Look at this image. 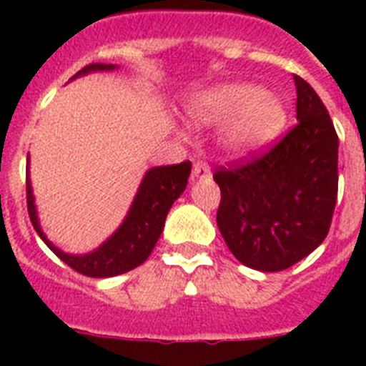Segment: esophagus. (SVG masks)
<instances>
[{
	"label": "esophagus",
	"instance_id": "obj_1",
	"mask_svg": "<svg viewBox=\"0 0 366 366\" xmlns=\"http://www.w3.org/2000/svg\"><path fill=\"white\" fill-rule=\"evenodd\" d=\"M192 177L194 179H205V177H211V168H209V164L203 163V161H196L192 167Z\"/></svg>",
	"mask_w": 366,
	"mask_h": 366
}]
</instances>
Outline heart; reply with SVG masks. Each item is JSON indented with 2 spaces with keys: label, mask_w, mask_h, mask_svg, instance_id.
I'll return each mask as SVG.
<instances>
[{
  "label": "heart",
  "mask_w": 366,
  "mask_h": 366,
  "mask_svg": "<svg viewBox=\"0 0 366 366\" xmlns=\"http://www.w3.org/2000/svg\"><path fill=\"white\" fill-rule=\"evenodd\" d=\"M196 124L218 126V147L232 159L266 150L286 124L279 97L249 82H231L196 93L187 102Z\"/></svg>",
  "instance_id": "heart-1"
}]
</instances>
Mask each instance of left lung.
Wrapping results in <instances>:
<instances>
[{
    "mask_svg": "<svg viewBox=\"0 0 366 366\" xmlns=\"http://www.w3.org/2000/svg\"><path fill=\"white\" fill-rule=\"evenodd\" d=\"M293 80L295 128L267 154L214 174L223 240L244 266L266 273L292 267L322 244L337 199L334 122L313 87Z\"/></svg>",
    "mask_w": 366,
    "mask_h": 366,
    "instance_id": "left-lung-1",
    "label": "left lung"
}]
</instances>
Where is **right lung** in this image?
Listing matches in <instances>:
<instances>
[{"instance_id":"1","label":"right lung","mask_w":366,"mask_h":366,"mask_svg":"<svg viewBox=\"0 0 366 366\" xmlns=\"http://www.w3.org/2000/svg\"><path fill=\"white\" fill-rule=\"evenodd\" d=\"M115 64H89L73 79H79L82 74L97 73V71H115ZM29 163V157H27ZM190 161H183L179 164H168V167H154L144 174L137 194L130 205V211L122 219L117 231L109 236L108 240L102 242L95 251L86 254H69L58 249L53 242L47 240L45 232L40 227L38 219L36 203L32 194L31 177L27 170V211L31 216L32 227L36 229L41 240L47 247L56 254L67 266L73 267L76 273L93 277V279H108L115 274H122L132 271L134 267L141 266L148 257L152 249L159 240L164 227L170 207L179 198L183 190L187 189V181L190 176Z\"/></svg>"}]
</instances>
